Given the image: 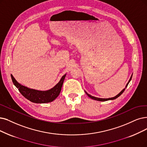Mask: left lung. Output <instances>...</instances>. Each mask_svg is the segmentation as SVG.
<instances>
[{
	"mask_svg": "<svg viewBox=\"0 0 147 147\" xmlns=\"http://www.w3.org/2000/svg\"><path fill=\"white\" fill-rule=\"evenodd\" d=\"M131 78H132V76L131 77V78H130V80H129V81H128V83H127V84L126 85V87H125V89H123L119 94L118 95H117L116 96H115V97H113V98H107V99H104V98H96V97H94V96H91L90 95H89V94H88L86 92H86V93L87 94V95H88V96L89 97H90V98H92V99H95V100H96V101H108V100H113V99H116V98H118L121 94L124 92V90H125V89H126V87H127V86H128V83H130V80H131Z\"/></svg>",
	"mask_w": 147,
	"mask_h": 147,
	"instance_id": "8db88e82",
	"label": "left lung"
}]
</instances>
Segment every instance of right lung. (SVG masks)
Here are the masks:
<instances>
[{
    "label": "right lung",
    "mask_w": 147,
    "mask_h": 147,
    "mask_svg": "<svg viewBox=\"0 0 147 147\" xmlns=\"http://www.w3.org/2000/svg\"><path fill=\"white\" fill-rule=\"evenodd\" d=\"M11 77L13 84L25 98L34 103H47L53 101L59 95L66 75L63 76L59 83L55 86L47 91H39L29 89L17 83L12 75H11Z\"/></svg>",
    "instance_id": "1"
}]
</instances>
